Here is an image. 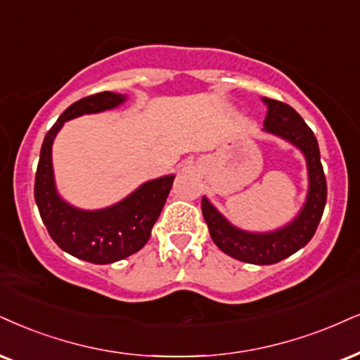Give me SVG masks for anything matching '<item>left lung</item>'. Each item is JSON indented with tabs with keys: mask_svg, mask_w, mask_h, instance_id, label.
Segmentation results:
<instances>
[{
	"mask_svg": "<svg viewBox=\"0 0 360 360\" xmlns=\"http://www.w3.org/2000/svg\"><path fill=\"white\" fill-rule=\"evenodd\" d=\"M267 105L264 131L288 141L302 152L307 163L309 190L304 207L295 219L272 232H248L225 219L207 197L202 198V214L212 240L233 259L255 265L277 264L307 245L316 233L327 202V184L321 163L316 135L292 106L272 98H262Z\"/></svg>",
	"mask_w": 360,
	"mask_h": 360,
	"instance_id": "obj_1",
	"label": "left lung"
}]
</instances>
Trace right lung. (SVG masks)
Masks as SVG:
<instances>
[{
	"mask_svg": "<svg viewBox=\"0 0 360 360\" xmlns=\"http://www.w3.org/2000/svg\"><path fill=\"white\" fill-rule=\"evenodd\" d=\"M125 100L127 95L122 93L101 91L75 101L46 133L39 153L34 200L43 224L61 250L91 264H113L145 247L175 179L165 175L145 181L123 200L100 210H83L58 193L51 148L61 127L82 115L117 108Z\"/></svg>",
	"mask_w": 360,
	"mask_h": 360,
	"instance_id": "add662e5",
	"label": "right lung"
}]
</instances>
